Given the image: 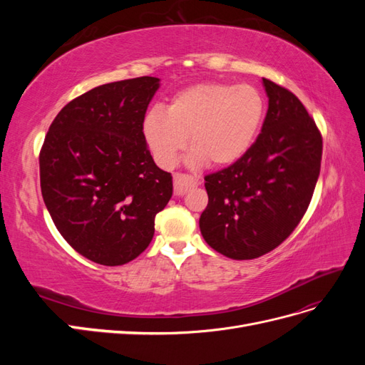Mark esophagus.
Returning a JSON list of instances; mask_svg holds the SVG:
<instances>
[{
	"instance_id": "obj_1",
	"label": "esophagus",
	"mask_w": 365,
	"mask_h": 365,
	"mask_svg": "<svg viewBox=\"0 0 365 365\" xmlns=\"http://www.w3.org/2000/svg\"><path fill=\"white\" fill-rule=\"evenodd\" d=\"M197 184V181L190 175H184V173H175L173 175V189H175V195H185L187 190L192 189Z\"/></svg>"
}]
</instances>
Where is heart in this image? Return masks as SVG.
Masks as SVG:
<instances>
[{"label":"heart","mask_w":365,"mask_h":365,"mask_svg":"<svg viewBox=\"0 0 365 365\" xmlns=\"http://www.w3.org/2000/svg\"><path fill=\"white\" fill-rule=\"evenodd\" d=\"M267 102L252 85L204 82L155 106L143 118V135L157 163L172 168L187 146L190 164L222 169L244 158L262 129Z\"/></svg>","instance_id":"obj_1"}]
</instances>
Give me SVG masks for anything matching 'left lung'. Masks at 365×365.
Here are the masks:
<instances>
[{
  "label": "left lung",
  "instance_id": "left-lung-1",
  "mask_svg": "<svg viewBox=\"0 0 365 365\" xmlns=\"http://www.w3.org/2000/svg\"><path fill=\"white\" fill-rule=\"evenodd\" d=\"M268 113L247 155L205 176L200 217L207 244L235 260L263 256L288 237L312 200L323 140L306 108L286 88L262 79Z\"/></svg>",
  "mask_w": 365,
  "mask_h": 365
}]
</instances>
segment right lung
<instances>
[{"instance_id": "1", "label": "right lung", "mask_w": 365, "mask_h": 365, "mask_svg": "<svg viewBox=\"0 0 365 365\" xmlns=\"http://www.w3.org/2000/svg\"><path fill=\"white\" fill-rule=\"evenodd\" d=\"M158 77L93 88L53 120L39 155L41 192L62 237L83 257L118 267L138 257L173 193L153 161L143 118Z\"/></svg>"}]
</instances>
